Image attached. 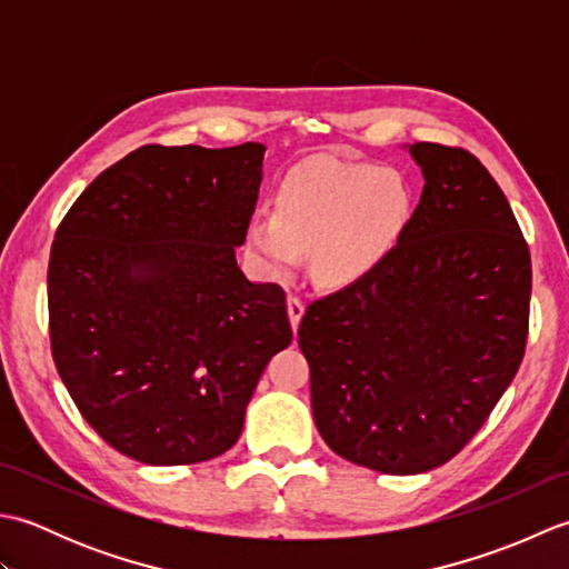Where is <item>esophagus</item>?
<instances>
[{"label": "esophagus", "instance_id": "esophagus-1", "mask_svg": "<svg viewBox=\"0 0 569 569\" xmlns=\"http://www.w3.org/2000/svg\"><path fill=\"white\" fill-rule=\"evenodd\" d=\"M303 312H306V303H303V300L296 298V296L288 298V320H291L293 330H298V325H300V318H303Z\"/></svg>", "mask_w": 569, "mask_h": 569}]
</instances>
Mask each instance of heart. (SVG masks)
I'll return each instance as SVG.
<instances>
[{
	"mask_svg": "<svg viewBox=\"0 0 569 569\" xmlns=\"http://www.w3.org/2000/svg\"><path fill=\"white\" fill-rule=\"evenodd\" d=\"M410 204V188L398 171L318 156L283 176L273 212L251 217L247 247L263 273L281 276L312 246V276L325 286H349L396 249Z\"/></svg>",
	"mask_w": 569,
	"mask_h": 569,
	"instance_id": "b5f03b06",
	"label": "heart"
}]
</instances>
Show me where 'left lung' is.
<instances>
[{"instance_id":"8db88e82","label":"left lung","mask_w":569,"mask_h":569,"mask_svg":"<svg viewBox=\"0 0 569 569\" xmlns=\"http://www.w3.org/2000/svg\"><path fill=\"white\" fill-rule=\"evenodd\" d=\"M418 208L377 269L298 328L312 418L335 455L420 475L475 438L526 352L530 253L477 156L418 141Z\"/></svg>"}]
</instances>
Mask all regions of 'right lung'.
Instances as JSON below:
<instances>
[{"mask_svg": "<svg viewBox=\"0 0 569 569\" xmlns=\"http://www.w3.org/2000/svg\"><path fill=\"white\" fill-rule=\"evenodd\" d=\"M263 151L141 147L94 178L58 227L56 369L90 428L137 462L227 452L266 365L293 340L281 288L237 266Z\"/></svg>", "mask_w": 569, "mask_h": 569, "instance_id": "obj_1", "label": "right lung"}]
</instances>
